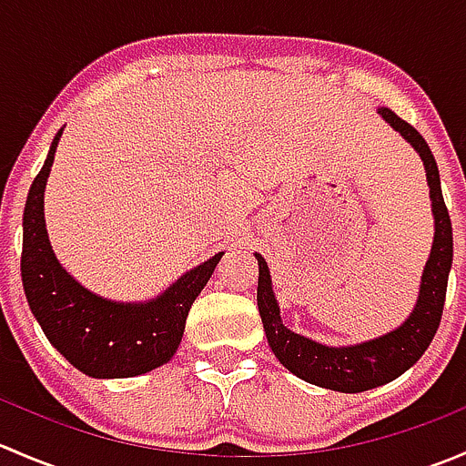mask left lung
Masks as SVG:
<instances>
[{
    "label": "left lung",
    "mask_w": 466,
    "mask_h": 466,
    "mask_svg": "<svg viewBox=\"0 0 466 466\" xmlns=\"http://www.w3.org/2000/svg\"><path fill=\"white\" fill-rule=\"evenodd\" d=\"M379 115L420 153L426 168V180H429L431 203H433V248H431V257L421 272L420 298H417L408 320L394 331L374 338V340L360 342V345H320V342L284 327L279 304L272 293L268 263L261 255H255L259 263L257 307H259L263 331H266L272 354L279 359L286 370H290L295 377L307 380V383L350 394L365 392V390L379 388V385L401 377L429 350L441 320L446 284H449L451 263H453V228H451L449 209H446L444 196H441L440 171H437V162L429 144L408 121H403L388 107H379Z\"/></svg>",
    "instance_id": "1"
}]
</instances>
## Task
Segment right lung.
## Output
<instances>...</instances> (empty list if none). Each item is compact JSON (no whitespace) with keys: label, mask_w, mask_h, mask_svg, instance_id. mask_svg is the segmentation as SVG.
Returning a JSON list of instances; mask_svg holds the SVG:
<instances>
[{"label":"right lung","mask_w":466,"mask_h":466,"mask_svg":"<svg viewBox=\"0 0 466 466\" xmlns=\"http://www.w3.org/2000/svg\"><path fill=\"white\" fill-rule=\"evenodd\" d=\"M63 128L33 180L22 218V284L31 313L51 345L92 379H128L168 363L180 347L189 309L223 252L150 302H112L78 284L51 250L45 225V187Z\"/></svg>","instance_id":"right-lung-1"}]
</instances>
